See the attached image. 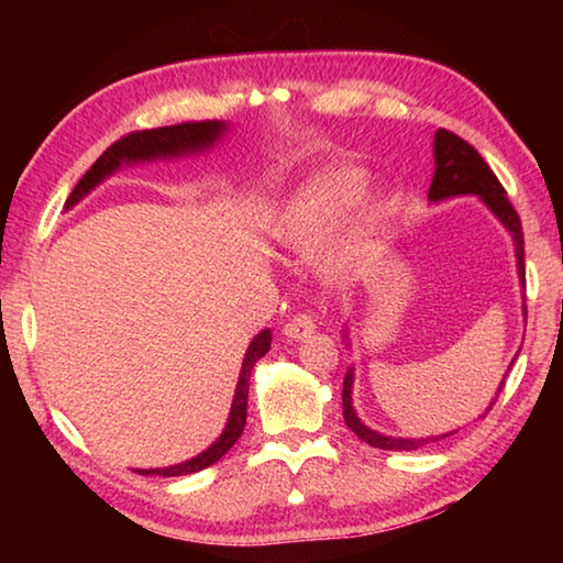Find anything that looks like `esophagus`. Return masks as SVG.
<instances>
[{
    "instance_id": "34e87169",
    "label": "esophagus",
    "mask_w": 563,
    "mask_h": 563,
    "mask_svg": "<svg viewBox=\"0 0 563 563\" xmlns=\"http://www.w3.org/2000/svg\"><path fill=\"white\" fill-rule=\"evenodd\" d=\"M312 332H316V318L308 316V312H300V316H295L283 325V335L290 340H305Z\"/></svg>"
}]
</instances>
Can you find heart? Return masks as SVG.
<instances>
[{
  "label": "heart",
  "mask_w": 563,
  "mask_h": 563,
  "mask_svg": "<svg viewBox=\"0 0 563 563\" xmlns=\"http://www.w3.org/2000/svg\"><path fill=\"white\" fill-rule=\"evenodd\" d=\"M365 190V170L350 164L322 168L295 194L275 218L273 238L285 253L310 258L351 211L328 247V271L342 275L367 258L383 225V208L375 201H357ZM353 208L350 209L349 206Z\"/></svg>",
  "instance_id": "obj_1"
}]
</instances>
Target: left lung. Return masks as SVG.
<instances>
[{"mask_svg": "<svg viewBox=\"0 0 563 563\" xmlns=\"http://www.w3.org/2000/svg\"><path fill=\"white\" fill-rule=\"evenodd\" d=\"M434 178L430 186V201H444L450 196H482V201L487 203L494 213H497L499 221L509 228L514 235V243H517V265H519V278L527 285V268H523V231H521V218L514 211L511 201L507 198V190L499 184V178L494 176L487 161L479 156V151L466 144L464 139L456 136L454 131L440 129L434 136ZM527 310V305H523ZM352 369L345 375V383H342V417H345V424L355 432L362 442L369 446H377V450H389V452H412L417 446L427 442L444 440V437H430V440H397V437H385L373 430H367L365 424L360 422L355 409H352ZM504 387V383H501ZM499 387V389H501ZM494 405V402H492ZM492 409V407H489Z\"/></svg>", "mask_w": 563, "mask_h": 563, "instance_id": "8db88e82", "label": "left lung"}]
</instances>
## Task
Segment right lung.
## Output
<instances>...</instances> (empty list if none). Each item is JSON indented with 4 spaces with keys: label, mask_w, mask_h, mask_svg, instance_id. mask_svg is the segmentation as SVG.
<instances>
[{
    "label": "right lung",
    "mask_w": 563,
    "mask_h": 563,
    "mask_svg": "<svg viewBox=\"0 0 563 563\" xmlns=\"http://www.w3.org/2000/svg\"><path fill=\"white\" fill-rule=\"evenodd\" d=\"M223 129H225L223 123H218V121H186V123H176V126L133 131V133H129V136L113 141V144L103 151V154L97 158V164H93L87 174H84L79 184L74 186L66 206H74L79 198L87 196L101 178H107L109 174H113V170L119 168L121 161H146V158H156V156H176V154H186V151H194V148L211 146L213 141L221 136ZM268 350H271V330H263L245 352L241 379H238L233 407H231V417H228L225 430L221 437H218L216 444H211L203 454H198V456H194V460H188L184 464L166 466V470H139V474H161V476L194 474V472H201V470H206V466H211L221 460V456L238 442V437L243 434L245 415H247V409H245L247 407V379H251L255 362H258Z\"/></svg>",
    "instance_id": "add662e5"
}]
</instances>
